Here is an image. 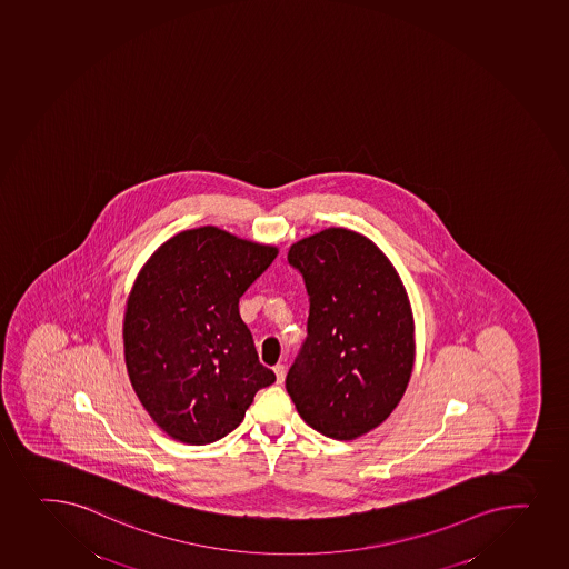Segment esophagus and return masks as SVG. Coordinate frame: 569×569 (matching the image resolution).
Wrapping results in <instances>:
<instances>
[{"label":"esophagus","instance_id":"esophagus-1","mask_svg":"<svg viewBox=\"0 0 569 569\" xmlns=\"http://www.w3.org/2000/svg\"><path fill=\"white\" fill-rule=\"evenodd\" d=\"M273 372H276L277 382H284V377H287V367L279 363V366L273 367Z\"/></svg>","mask_w":569,"mask_h":569}]
</instances>
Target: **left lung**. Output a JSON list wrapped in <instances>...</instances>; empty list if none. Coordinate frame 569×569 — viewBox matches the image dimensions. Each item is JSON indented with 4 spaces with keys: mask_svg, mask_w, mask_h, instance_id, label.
<instances>
[{
    "mask_svg": "<svg viewBox=\"0 0 569 569\" xmlns=\"http://www.w3.org/2000/svg\"><path fill=\"white\" fill-rule=\"evenodd\" d=\"M288 262L309 293L307 339L287 375L288 396L315 431L353 440L401 401L416 359L407 288L361 233L326 228L296 241Z\"/></svg>",
    "mask_w": 569,
    "mask_h": 569,
    "instance_id": "8db88e82",
    "label": "left lung"
}]
</instances>
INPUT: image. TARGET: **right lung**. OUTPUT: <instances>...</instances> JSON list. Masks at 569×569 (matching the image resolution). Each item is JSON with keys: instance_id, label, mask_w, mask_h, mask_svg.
<instances>
[{"instance_id": "1", "label": "right lung", "mask_w": 569, "mask_h": 569, "mask_svg": "<svg viewBox=\"0 0 569 569\" xmlns=\"http://www.w3.org/2000/svg\"><path fill=\"white\" fill-rule=\"evenodd\" d=\"M279 249L217 227L183 230L138 271L123 317L127 375L157 427L203 446L246 418L276 375L258 361L240 298Z\"/></svg>"}]
</instances>
